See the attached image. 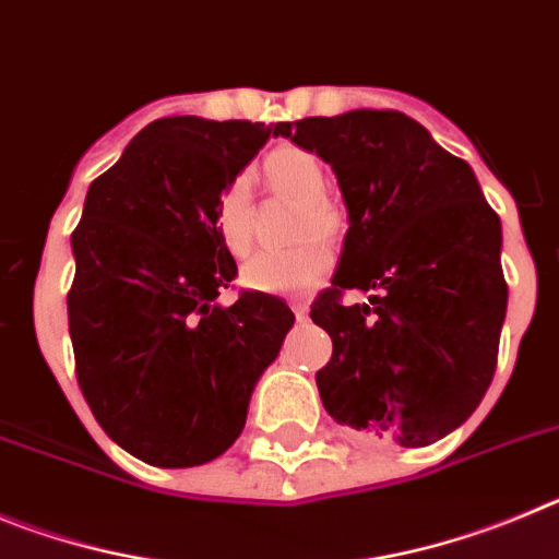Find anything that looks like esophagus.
Segmentation results:
<instances>
[{
    "label": "esophagus",
    "mask_w": 559,
    "mask_h": 559,
    "mask_svg": "<svg viewBox=\"0 0 559 559\" xmlns=\"http://www.w3.org/2000/svg\"><path fill=\"white\" fill-rule=\"evenodd\" d=\"M289 306H292V311H295V317H298V320H304V317L309 314V300L292 298V300H289Z\"/></svg>",
    "instance_id": "1"
}]
</instances>
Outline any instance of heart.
I'll list each match as a JSON object with an SVG mask.
<instances>
[{
    "mask_svg": "<svg viewBox=\"0 0 559 559\" xmlns=\"http://www.w3.org/2000/svg\"><path fill=\"white\" fill-rule=\"evenodd\" d=\"M261 175L278 192L306 200V214L300 219V236H334L340 230V211L323 198L329 178L314 153L304 147H278L261 164ZM214 228L234 255H245L253 242V205L250 186L245 178H234L223 186L214 203ZM334 267V250L323 239H309L289 250H259L242 267V281L250 289L304 292L325 278Z\"/></svg>",
    "mask_w": 559,
    "mask_h": 559,
    "instance_id": "heart-1",
    "label": "heart"
}]
</instances>
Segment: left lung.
<instances>
[{"instance_id":"1","label":"left lung","mask_w":559,"mask_h":559,"mask_svg":"<svg viewBox=\"0 0 559 559\" xmlns=\"http://www.w3.org/2000/svg\"><path fill=\"white\" fill-rule=\"evenodd\" d=\"M348 205L340 267L311 304L334 342L317 390L336 424L420 449L474 415L507 314L501 223L465 160L401 110L281 124ZM348 288L373 290L345 307Z\"/></svg>"}]
</instances>
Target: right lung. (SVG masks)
<instances>
[{"instance_id":"obj_1","label":"right lung","mask_w":559,"mask_h":559,"mask_svg":"<svg viewBox=\"0 0 559 559\" xmlns=\"http://www.w3.org/2000/svg\"><path fill=\"white\" fill-rule=\"evenodd\" d=\"M270 133L281 124L155 119L85 194L67 298L74 373L105 435L147 465L228 451L295 323L264 292L217 304L236 261L214 203Z\"/></svg>"}]
</instances>
